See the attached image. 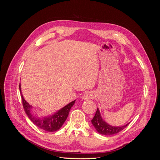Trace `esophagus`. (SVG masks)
<instances>
[{
    "mask_svg": "<svg viewBox=\"0 0 160 160\" xmlns=\"http://www.w3.org/2000/svg\"><path fill=\"white\" fill-rule=\"evenodd\" d=\"M94 97L93 93L91 91H86L83 95V98L85 100L87 99H93Z\"/></svg>",
    "mask_w": 160,
    "mask_h": 160,
    "instance_id": "34e87169",
    "label": "esophagus"
}]
</instances>
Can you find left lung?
<instances>
[{"mask_svg": "<svg viewBox=\"0 0 160 160\" xmlns=\"http://www.w3.org/2000/svg\"><path fill=\"white\" fill-rule=\"evenodd\" d=\"M91 123L93 125L97 132L104 135H110L118 133L124 129L129 124L128 123L127 125L121 127H113L109 125L101 118L99 109H97L94 118L91 120Z\"/></svg>", "mask_w": 160, "mask_h": 160, "instance_id": "1", "label": "left lung"}]
</instances>
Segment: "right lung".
<instances>
[{"instance_id":"1","label":"right lung","mask_w":160,"mask_h":160,"mask_svg":"<svg viewBox=\"0 0 160 160\" xmlns=\"http://www.w3.org/2000/svg\"><path fill=\"white\" fill-rule=\"evenodd\" d=\"M19 89H20L21 91V85H19ZM21 98L24 110H25L28 118L31 119V122L36 126L48 132H56V131L59 130L62 127V124L65 123V120L67 119V117H68L71 108L72 107V105H74L75 102V101H72V102H71L68 105H67L65 107L62 108L55 114L50 116V117L38 118L32 114V113L31 112V106L25 100L22 93Z\"/></svg>"}]
</instances>
